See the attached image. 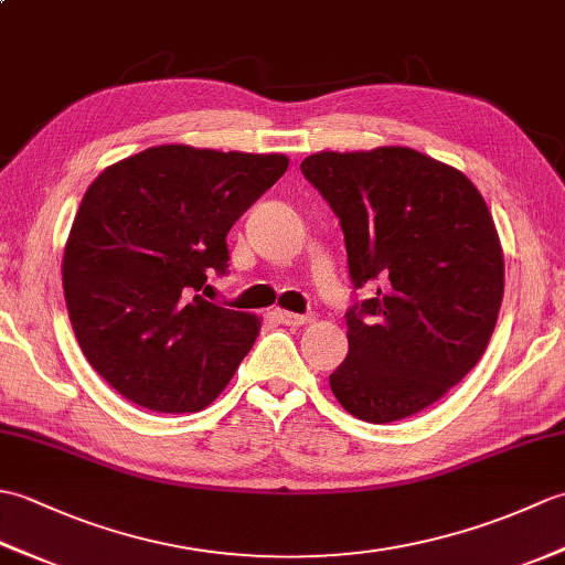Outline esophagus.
Instances as JSON below:
<instances>
[{"label":"esophagus","instance_id":"obj_1","mask_svg":"<svg viewBox=\"0 0 565 565\" xmlns=\"http://www.w3.org/2000/svg\"><path fill=\"white\" fill-rule=\"evenodd\" d=\"M276 318H279V322H284V326H289V328H303L310 320H313L310 316L294 313V310H276Z\"/></svg>","mask_w":565,"mask_h":565}]
</instances>
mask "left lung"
Segmentation results:
<instances>
[{"label": "left lung", "mask_w": 565, "mask_h": 565, "mask_svg": "<svg viewBox=\"0 0 565 565\" xmlns=\"http://www.w3.org/2000/svg\"><path fill=\"white\" fill-rule=\"evenodd\" d=\"M301 172L338 213L356 289L330 388L347 413L386 425L447 395L495 330L505 257L481 191L403 146L308 154Z\"/></svg>", "instance_id": "left-lung-1"}]
</instances>
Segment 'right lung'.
I'll use <instances>...</instances> for the list:
<instances>
[{
  "mask_svg": "<svg viewBox=\"0 0 565 565\" xmlns=\"http://www.w3.org/2000/svg\"><path fill=\"white\" fill-rule=\"evenodd\" d=\"M281 152L154 146L89 184L63 252L72 330L111 388L154 413H199L231 383L262 318L199 291L225 271L233 223L279 179Z\"/></svg>",
  "mask_w": 565,
  "mask_h": 565,
  "instance_id": "1",
  "label": "right lung"
}]
</instances>
